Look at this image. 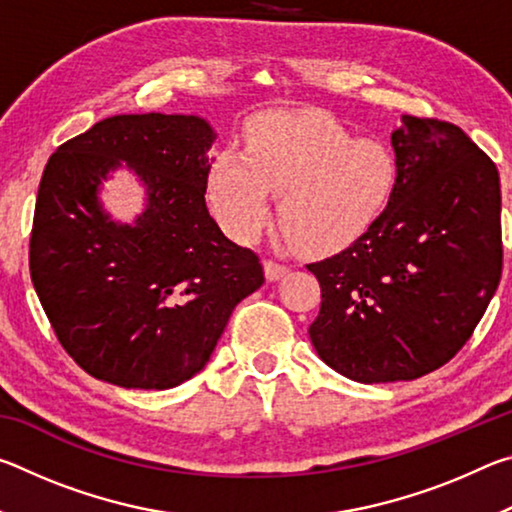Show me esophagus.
I'll list each match as a JSON object with an SVG mask.
<instances>
[{"label":"esophagus","mask_w":512,"mask_h":512,"mask_svg":"<svg viewBox=\"0 0 512 512\" xmlns=\"http://www.w3.org/2000/svg\"><path fill=\"white\" fill-rule=\"evenodd\" d=\"M287 273H289V268L284 264H277V262H273V259H266V262H264V275H266L268 282L280 280V277H284Z\"/></svg>","instance_id":"obj_1"}]
</instances>
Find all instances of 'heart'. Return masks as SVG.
<instances>
[{"instance_id": "b5f03b06", "label": "heart", "mask_w": 512, "mask_h": 512, "mask_svg": "<svg viewBox=\"0 0 512 512\" xmlns=\"http://www.w3.org/2000/svg\"><path fill=\"white\" fill-rule=\"evenodd\" d=\"M400 180L391 146L352 137L323 110H280L257 119L246 155L223 151L207 171V201L221 228L255 241L277 216L305 253H334L375 225Z\"/></svg>"}]
</instances>
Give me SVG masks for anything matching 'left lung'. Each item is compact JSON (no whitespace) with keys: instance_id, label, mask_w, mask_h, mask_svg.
I'll list each match as a JSON object with an SVG mask.
<instances>
[{"instance_id":"left-lung-1","label":"left lung","mask_w":512,"mask_h":512,"mask_svg":"<svg viewBox=\"0 0 512 512\" xmlns=\"http://www.w3.org/2000/svg\"><path fill=\"white\" fill-rule=\"evenodd\" d=\"M400 180L381 219L307 268L320 282L309 325L318 357L361 384L411 381L470 339L501 277L499 171L461 128L402 115Z\"/></svg>"}]
</instances>
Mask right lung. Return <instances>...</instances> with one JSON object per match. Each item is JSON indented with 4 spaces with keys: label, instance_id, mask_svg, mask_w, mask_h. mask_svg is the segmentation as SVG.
<instances>
[{
    "label": "right lung",
    "instance_id": "add662e5",
    "mask_svg": "<svg viewBox=\"0 0 512 512\" xmlns=\"http://www.w3.org/2000/svg\"><path fill=\"white\" fill-rule=\"evenodd\" d=\"M214 140L196 115H117L49 158L31 280L60 345L88 375L142 391L183 384L210 361L232 309L264 284L259 257L207 212ZM121 166L145 189L133 224L100 203Z\"/></svg>",
    "mask_w": 512,
    "mask_h": 512
}]
</instances>
